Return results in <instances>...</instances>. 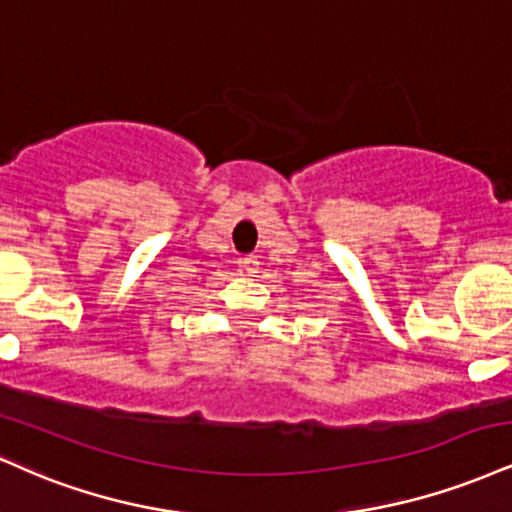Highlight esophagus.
I'll return each instance as SVG.
<instances>
[{
    "mask_svg": "<svg viewBox=\"0 0 512 512\" xmlns=\"http://www.w3.org/2000/svg\"><path fill=\"white\" fill-rule=\"evenodd\" d=\"M240 264H243L245 272L255 274L257 267H260V260H257V255H248V257H243V260H240Z\"/></svg>",
    "mask_w": 512,
    "mask_h": 512,
    "instance_id": "esophagus-1",
    "label": "esophagus"
}]
</instances>
